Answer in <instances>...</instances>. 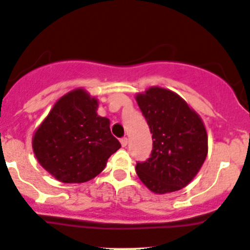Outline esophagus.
Here are the masks:
<instances>
[{
  "label": "esophagus",
  "mask_w": 250,
  "mask_h": 250,
  "mask_svg": "<svg viewBox=\"0 0 250 250\" xmlns=\"http://www.w3.org/2000/svg\"><path fill=\"white\" fill-rule=\"evenodd\" d=\"M127 142H128V141H127V138H126V137H123L122 140H120V143H122L123 147H126V146H127Z\"/></svg>",
  "instance_id": "esophagus-1"
}]
</instances>
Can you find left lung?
Listing matches in <instances>:
<instances>
[{
    "label": "left lung",
    "instance_id": "left-lung-1",
    "mask_svg": "<svg viewBox=\"0 0 250 250\" xmlns=\"http://www.w3.org/2000/svg\"><path fill=\"white\" fill-rule=\"evenodd\" d=\"M136 101L153 138L150 158L136 164V172L153 193L186 187L208 154V135L202 118L184 98L167 88H147Z\"/></svg>",
    "mask_w": 250,
    "mask_h": 250
}]
</instances>
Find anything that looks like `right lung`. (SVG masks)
<instances>
[{"label": "right lung", "mask_w": 250, "mask_h": 250, "mask_svg": "<svg viewBox=\"0 0 250 250\" xmlns=\"http://www.w3.org/2000/svg\"><path fill=\"white\" fill-rule=\"evenodd\" d=\"M98 100L83 88L62 96L33 136L36 159L64 184L92 180L122 145L108 118L97 114Z\"/></svg>", "instance_id": "obj_1"}]
</instances>
